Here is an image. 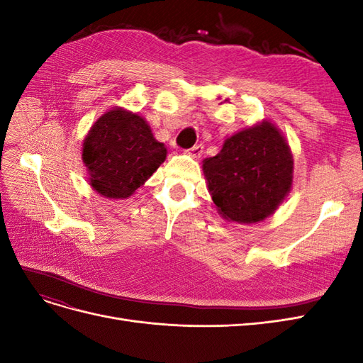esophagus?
Here are the masks:
<instances>
[{
    "label": "esophagus",
    "instance_id": "1",
    "mask_svg": "<svg viewBox=\"0 0 363 363\" xmlns=\"http://www.w3.org/2000/svg\"><path fill=\"white\" fill-rule=\"evenodd\" d=\"M203 150H204V147H203V144H196V145H194L192 148H189V150H186V152H188L189 156H192V157H200L201 155H203Z\"/></svg>",
    "mask_w": 363,
    "mask_h": 363
}]
</instances>
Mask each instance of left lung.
I'll return each mask as SVG.
<instances>
[{"mask_svg":"<svg viewBox=\"0 0 363 363\" xmlns=\"http://www.w3.org/2000/svg\"><path fill=\"white\" fill-rule=\"evenodd\" d=\"M203 172L218 213L252 224L272 215L291 191L294 159L286 139L269 121L225 139Z\"/></svg>","mask_w":363,"mask_h":363,"instance_id":"1","label":"left lung"}]
</instances>
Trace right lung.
I'll list each match as a JSON object with an SVG mask.
<instances>
[{
	"label": "right lung",
	"mask_w": 363,
	"mask_h": 363,
	"mask_svg": "<svg viewBox=\"0 0 363 363\" xmlns=\"http://www.w3.org/2000/svg\"><path fill=\"white\" fill-rule=\"evenodd\" d=\"M92 189L104 199H128L167 159V148L138 113L115 107L96 119L83 140Z\"/></svg>",
	"instance_id": "add662e5"
}]
</instances>
